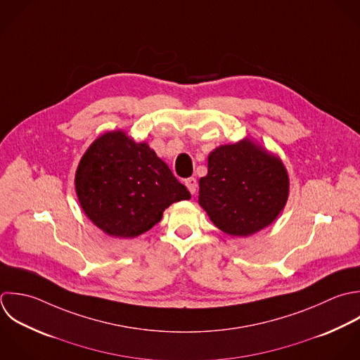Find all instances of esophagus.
Here are the masks:
<instances>
[{
  "instance_id": "obj_1",
  "label": "esophagus",
  "mask_w": 360,
  "mask_h": 360,
  "mask_svg": "<svg viewBox=\"0 0 360 360\" xmlns=\"http://www.w3.org/2000/svg\"><path fill=\"white\" fill-rule=\"evenodd\" d=\"M185 185H186L188 191H189L192 195L196 193V191H198V181H196V178H188V179L185 181Z\"/></svg>"
}]
</instances>
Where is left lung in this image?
<instances>
[{"instance_id":"8db88e82","label":"left lung","mask_w":360,"mask_h":360,"mask_svg":"<svg viewBox=\"0 0 360 360\" xmlns=\"http://www.w3.org/2000/svg\"><path fill=\"white\" fill-rule=\"evenodd\" d=\"M288 196L283 162L250 139L213 150L207 175L199 179V205L217 229L237 237L272 224Z\"/></svg>"}]
</instances>
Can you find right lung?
I'll return each instance as SVG.
<instances>
[{
  "label": "right lung",
  "mask_w": 360,
  "mask_h": 360,
  "mask_svg": "<svg viewBox=\"0 0 360 360\" xmlns=\"http://www.w3.org/2000/svg\"><path fill=\"white\" fill-rule=\"evenodd\" d=\"M75 192L88 219L112 237L133 238L155 226L189 191L147 143L124 131H108L82 155Z\"/></svg>",
  "instance_id": "1"
}]
</instances>
